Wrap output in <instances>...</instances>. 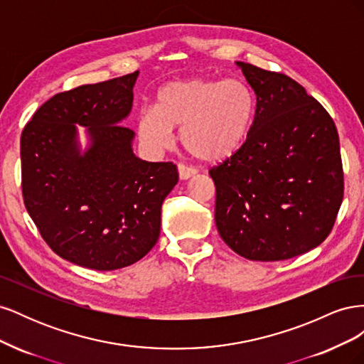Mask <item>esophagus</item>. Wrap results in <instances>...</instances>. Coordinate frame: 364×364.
Returning <instances> with one entry per match:
<instances>
[{"mask_svg": "<svg viewBox=\"0 0 364 364\" xmlns=\"http://www.w3.org/2000/svg\"><path fill=\"white\" fill-rule=\"evenodd\" d=\"M178 171H179V178L182 181L190 179V178H193V176L196 174V170L193 167H188V165H183V164L178 165Z\"/></svg>", "mask_w": 364, "mask_h": 364, "instance_id": "34e87169", "label": "esophagus"}]
</instances>
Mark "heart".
<instances>
[{"label": "heart", "instance_id": "heart-1", "mask_svg": "<svg viewBox=\"0 0 364 364\" xmlns=\"http://www.w3.org/2000/svg\"><path fill=\"white\" fill-rule=\"evenodd\" d=\"M257 117V95L241 80L190 77L164 85L156 107L138 117V136L150 151L173 144L181 127L185 150L208 164L223 162L245 147Z\"/></svg>", "mask_w": 364, "mask_h": 364}]
</instances>
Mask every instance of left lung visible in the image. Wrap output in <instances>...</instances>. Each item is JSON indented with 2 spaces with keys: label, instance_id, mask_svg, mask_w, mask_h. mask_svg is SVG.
<instances>
[{
  "label": "left lung",
  "instance_id": "1",
  "mask_svg": "<svg viewBox=\"0 0 364 364\" xmlns=\"http://www.w3.org/2000/svg\"><path fill=\"white\" fill-rule=\"evenodd\" d=\"M237 63L257 94V117L245 147L209 170L215 225L240 257L289 259L336 223L345 190L337 127L291 77Z\"/></svg>",
  "mask_w": 364,
  "mask_h": 364
}]
</instances>
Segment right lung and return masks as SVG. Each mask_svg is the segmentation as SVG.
Listing matches in <instances>:
<instances>
[{
	"label": "right lung",
	"mask_w": 364,
	"mask_h": 364,
	"mask_svg": "<svg viewBox=\"0 0 364 364\" xmlns=\"http://www.w3.org/2000/svg\"><path fill=\"white\" fill-rule=\"evenodd\" d=\"M138 71L59 92L21 135V186L27 211L50 249L77 266L117 270L146 257L161 232V206L178 183L173 162L132 151L119 126L134 102ZM92 147L80 155L75 124Z\"/></svg>",
	"instance_id": "right-lung-1"
}]
</instances>
